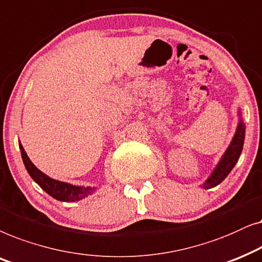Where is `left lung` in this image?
<instances>
[{"mask_svg": "<svg viewBox=\"0 0 262 262\" xmlns=\"http://www.w3.org/2000/svg\"><path fill=\"white\" fill-rule=\"evenodd\" d=\"M245 133H246L245 124H243V122L241 121L238 124V128H237L236 130L235 137H233L229 148L226 149L225 155L223 156L222 160L219 162L218 166L215 167L213 173H212L210 179L206 181V183L204 184L205 189H210V188L218 186L219 183H222L223 181L225 180V177L229 175L230 171H231L232 167L235 166V164L239 158L241 152H242L243 142H245Z\"/></svg>", "mask_w": 262, "mask_h": 262, "instance_id": "obj_1", "label": "left lung"}]
</instances>
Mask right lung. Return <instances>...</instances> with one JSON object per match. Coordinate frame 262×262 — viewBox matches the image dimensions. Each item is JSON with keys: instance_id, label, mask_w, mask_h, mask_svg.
Wrapping results in <instances>:
<instances>
[{"instance_id": "obj_1", "label": "right lung", "mask_w": 262, "mask_h": 262, "mask_svg": "<svg viewBox=\"0 0 262 262\" xmlns=\"http://www.w3.org/2000/svg\"><path fill=\"white\" fill-rule=\"evenodd\" d=\"M20 146V151H21V157L24 160V164H25V167L29 171L30 176L36 181V182L39 184V186L43 188V189L47 191L49 195H51L52 198L56 199V200L60 201H78L81 200V199L89 196L90 194H92L93 189L92 188H82V187H75L72 186L69 183L60 182V181L52 180L50 177L45 175L38 170L36 166L33 165V163L31 162L29 157H27L25 149L21 145Z\"/></svg>"}]
</instances>
